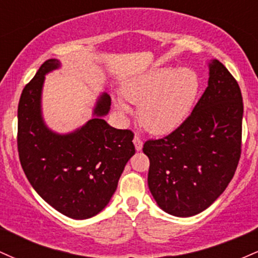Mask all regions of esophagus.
I'll return each mask as SVG.
<instances>
[{
  "instance_id": "obj_1",
  "label": "esophagus",
  "mask_w": 258,
  "mask_h": 258,
  "mask_svg": "<svg viewBox=\"0 0 258 258\" xmlns=\"http://www.w3.org/2000/svg\"><path fill=\"white\" fill-rule=\"evenodd\" d=\"M133 143H135L136 150H142L143 148V141H142L141 137L138 135H135V138H133Z\"/></svg>"
}]
</instances>
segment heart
<instances>
[{
  "mask_svg": "<svg viewBox=\"0 0 258 258\" xmlns=\"http://www.w3.org/2000/svg\"><path fill=\"white\" fill-rule=\"evenodd\" d=\"M200 90L198 74L189 68H156L127 81L122 88L127 102L138 104L142 126L153 135L176 130L193 108ZM121 112L128 111L122 98L116 99Z\"/></svg>",
  "mask_w": 258,
  "mask_h": 258,
  "instance_id": "obj_1",
  "label": "heart"
}]
</instances>
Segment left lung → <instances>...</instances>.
Wrapping results in <instances>:
<instances>
[{
  "label": "left lung",
  "mask_w": 258,
  "mask_h": 258,
  "mask_svg": "<svg viewBox=\"0 0 258 258\" xmlns=\"http://www.w3.org/2000/svg\"><path fill=\"white\" fill-rule=\"evenodd\" d=\"M241 91L221 61L210 63L209 86L174 131L148 139V185L167 214L189 217L204 211L232 180L241 155Z\"/></svg>",
  "instance_id": "obj_1"
}]
</instances>
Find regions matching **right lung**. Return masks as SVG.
I'll return each instance as SVG.
<instances>
[{"label": "right lung", "mask_w": 258, "mask_h": 258, "mask_svg": "<svg viewBox=\"0 0 258 258\" xmlns=\"http://www.w3.org/2000/svg\"><path fill=\"white\" fill-rule=\"evenodd\" d=\"M59 68L48 59L24 90L18 105V153L32 188L57 211L75 220L96 216L110 201L125 165L136 153L131 130H116L102 116L111 98L102 94L96 117L78 131L57 135L41 116L44 75Z\"/></svg>", "instance_id": "1"}]
</instances>
